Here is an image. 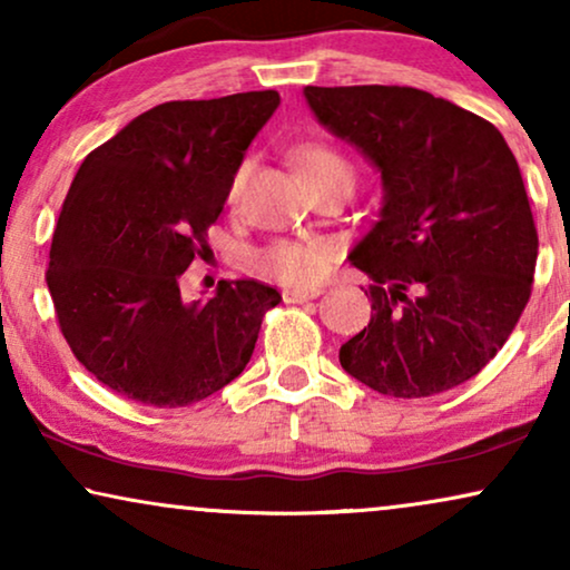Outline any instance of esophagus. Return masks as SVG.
<instances>
[{"mask_svg":"<svg viewBox=\"0 0 570 570\" xmlns=\"http://www.w3.org/2000/svg\"><path fill=\"white\" fill-rule=\"evenodd\" d=\"M316 295H322V287H287V291H283V301L303 303V301L316 298Z\"/></svg>","mask_w":570,"mask_h":570,"instance_id":"34e87169","label":"esophagus"}]
</instances>
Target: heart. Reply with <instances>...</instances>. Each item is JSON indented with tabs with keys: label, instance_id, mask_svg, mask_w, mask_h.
<instances>
[{
	"label": "heart",
	"instance_id": "1",
	"mask_svg": "<svg viewBox=\"0 0 570 570\" xmlns=\"http://www.w3.org/2000/svg\"><path fill=\"white\" fill-rule=\"evenodd\" d=\"M295 160L303 170V176L308 178V184L314 186L318 181H326L332 176H347L355 181L353 166L326 142H303L295 150ZM248 176H252V160H240L236 170H233L228 189H225V199L230 207H236L244 199ZM334 259V246L330 240L311 238V240H293V238H279L272 244L256 248L248 256L252 267L262 275L283 285H308L314 283L330 269Z\"/></svg>",
	"mask_w": 570,
	"mask_h": 570
}]
</instances>
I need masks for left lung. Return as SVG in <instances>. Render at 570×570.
<instances>
[{
    "label": "left lung",
    "mask_w": 570,
    "mask_h": 570,
    "mask_svg": "<svg viewBox=\"0 0 570 570\" xmlns=\"http://www.w3.org/2000/svg\"><path fill=\"white\" fill-rule=\"evenodd\" d=\"M303 92L324 127L368 155L386 191L381 217L350 254L373 279L371 322L340 347L342 368L402 400L478 376L532 295L540 246L503 135L417 88Z\"/></svg>",
    "instance_id": "8db88e82"
}]
</instances>
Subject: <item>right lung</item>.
Masks as SVG:
<instances>
[{
  "instance_id": "1",
  "label": "right lung",
  "mask_w": 570,
  "mask_h": 570,
  "mask_svg": "<svg viewBox=\"0 0 570 570\" xmlns=\"http://www.w3.org/2000/svg\"><path fill=\"white\" fill-rule=\"evenodd\" d=\"M277 106V90L168 100L77 170L46 285L72 355L119 396L186 407L252 361L275 287L220 279L215 298L184 303L178 279L209 252L233 170Z\"/></svg>"
}]
</instances>
